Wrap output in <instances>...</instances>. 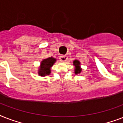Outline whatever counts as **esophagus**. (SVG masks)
I'll return each mask as SVG.
<instances>
[{"label": "esophagus", "mask_w": 123, "mask_h": 123, "mask_svg": "<svg viewBox=\"0 0 123 123\" xmlns=\"http://www.w3.org/2000/svg\"><path fill=\"white\" fill-rule=\"evenodd\" d=\"M68 59V57L66 55H61L59 57V60L61 62H66Z\"/></svg>", "instance_id": "esophagus-1"}]
</instances>
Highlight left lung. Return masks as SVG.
Listing matches in <instances>:
<instances>
[{
  "label": "left lung",
  "mask_w": 123,
  "mask_h": 123,
  "mask_svg": "<svg viewBox=\"0 0 123 123\" xmlns=\"http://www.w3.org/2000/svg\"><path fill=\"white\" fill-rule=\"evenodd\" d=\"M73 64L75 66V70H74V73L75 75L77 74H80L82 72V68H80V62L78 60H75L73 62Z\"/></svg>",
  "instance_id": "left-lung-1"
}]
</instances>
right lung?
<instances>
[{"label": "right lung", "instance_id": "obj_1", "mask_svg": "<svg viewBox=\"0 0 123 123\" xmlns=\"http://www.w3.org/2000/svg\"><path fill=\"white\" fill-rule=\"evenodd\" d=\"M56 61L57 59L53 57L43 59L41 62V64L38 69V74L39 76L45 77L51 74V67Z\"/></svg>", "mask_w": 123, "mask_h": 123}]
</instances>
